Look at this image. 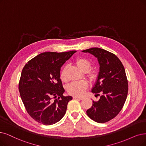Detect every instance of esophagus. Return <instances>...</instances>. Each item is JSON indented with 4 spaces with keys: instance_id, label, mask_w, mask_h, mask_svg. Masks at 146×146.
I'll use <instances>...</instances> for the list:
<instances>
[{
    "instance_id": "obj_1",
    "label": "esophagus",
    "mask_w": 146,
    "mask_h": 146,
    "mask_svg": "<svg viewBox=\"0 0 146 146\" xmlns=\"http://www.w3.org/2000/svg\"><path fill=\"white\" fill-rule=\"evenodd\" d=\"M73 98L75 99V100H82V99H83V97H78V96H73Z\"/></svg>"
}]
</instances>
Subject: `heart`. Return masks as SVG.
Returning a JSON list of instances; mask_svg holds the SVG:
<instances>
[{"label":"heart","instance_id":"obj_1","mask_svg":"<svg viewBox=\"0 0 146 146\" xmlns=\"http://www.w3.org/2000/svg\"><path fill=\"white\" fill-rule=\"evenodd\" d=\"M75 63L78 68L83 72L88 71L89 75H92L91 71H89L91 67L90 62L84 57H78L75 60ZM60 78L63 82H66L68 77L66 75V67H64L60 74ZM88 87V84L86 81H74L67 86V91L69 94L75 96H82Z\"/></svg>","mask_w":146,"mask_h":146}]
</instances>
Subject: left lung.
Wrapping results in <instances>:
<instances>
[{"mask_svg":"<svg viewBox=\"0 0 146 146\" xmlns=\"http://www.w3.org/2000/svg\"><path fill=\"white\" fill-rule=\"evenodd\" d=\"M98 58L100 69L98 80L92 92L100 96L98 101H93L87 114L98 123H106L114 118L123 108L128 92L125 69L114 54L100 48L82 51Z\"/></svg>","mask_w":146,"mask_h":146,"instance_id":"8db88e82","label":"left lung"}]
</instances>
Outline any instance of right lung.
Instances as JSON below:
<instances>
[{
	"instance_id": "add662e5",
	"label": "right lung",
	"mask_w": 146,
	"mask_h": 146,
	"mask_svg": "<svg viewBox=\"0 0 146 146\" xmlns=\"http://www.w3.org/2000/svg\"><path fill=\"white\" fill-rule=\"evenodd\" d=\"M75 52H44L23 68L19 84L20 96L28 114L39 123L53 125L65 114L72 97L63 95L60 68Z\"/></svg>"
}]
</instances>
